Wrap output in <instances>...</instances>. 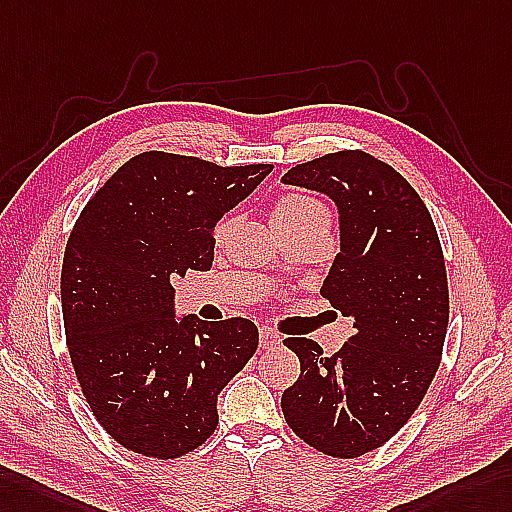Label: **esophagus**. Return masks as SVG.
I'll return each instance as SVG.
<instances>
[{"label": "esophagus", "mask_w": 512, "mask_h": 512, "mask_svg": "<svg viewBox=\"0 0 512 512\" xmlns=\"http://www.w3.org/2000/svg\"><path fill=\"white\" fill-rule=\"evenodd\" d=\"M258 345L263 347V350H271V347L280 345V334L276 330H271V328H260Z\"/></svg>", "instance_id": "1"}]
</instances>
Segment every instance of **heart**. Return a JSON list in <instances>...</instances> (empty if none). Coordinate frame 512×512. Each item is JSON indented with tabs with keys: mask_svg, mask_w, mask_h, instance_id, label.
<instances>
[{
	"mask_svg": "<svg viewBox=\"0 0 512 512\" xmlns=\"http://www.w3.org/2000/svg\"><path fill=\"white\" fill-rule=\"evenodd\" d=\"M330 210L319 199L304 193H284L271 208V223L278 232L330 230ZM232 226V217H223L215 226V241H221Z\"/></svg>",
	"mask_w": 512,
	"mask_h": 512,
	"instance_id": "b5f03b06",
	"label": "heart"
}]
</instances>
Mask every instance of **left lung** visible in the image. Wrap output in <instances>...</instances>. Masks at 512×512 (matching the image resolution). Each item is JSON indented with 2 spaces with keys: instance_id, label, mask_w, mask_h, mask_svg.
Returning a JSON list of instances; mask_svg holds the SVG:
<instances>
[{
  "instance_id": "8db88e82",
  "label": "left lung",
  "mask_w": 512,
  "mask_h": 512,
  "mask_svg": "<svg viewBox=\"0 0 512 512\" xmlns=\"http://www.w3.org/2000/svg\"><path fill=\"white\" fill-rule=\"evenodd\" d=\"M282 182L326 193L341 215V252L321 295L354 334L339 352L284 339L299 378L282 393L289 428L315 450L356 458L400 432L441 365L450 321L443 247L423 199L363 149L302 162Z\"/></svg>"
}]
</instances>
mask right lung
I'll use <instances>...</instances> for the list:
<instances>
[{
    "label": "right lung",
    "instance_id": "add662e5",
    "mask_svg": "<svg viewBox=\"0 0 512 512\" xmlns=\"http://www.w3.org/2000/svg\"><path fill=\"white\" fill-rule=\"evenodd\" d=\"M271 169L143 152L76 219L60 273L69 358L95 419L126 450L169 460L215 432L217 395L254 356L258 328L178 321L171 282L213 267L215 223Z\"/></svg>",
    "mask_w": 512,
    "mask_h": 512
}]
</instances>
